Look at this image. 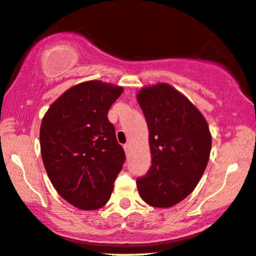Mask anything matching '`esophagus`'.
I'll use <instances>...</instances> for the list:
<instances>
[{
	"instance_id": "esophagus-1",
	"label": "esophagus",
	"mask_w": 256,
	"mask_h": 256,
	"mask_svg": "<svg viewBox=\"0 0 256 256\" xmlns=\"http://www.w3.org/2000/svg\"><path fill=\"white\" fill-rule=\"evenodd\" d=\"M124 150H125V152H126V154H128V151H130L131 150V145L130 144H125L124 145Z\"/></svg>"
}]
</instances>
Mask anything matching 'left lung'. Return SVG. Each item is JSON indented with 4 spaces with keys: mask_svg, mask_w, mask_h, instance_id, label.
Wrapping results in <instances>:
<instances>
[{
    "mask_svg": "<svg viewBox=\"0 0 256 256\" xmlns=\"http://www.w3.org/2000/svg\"><path fill=\"white\" fill-rule=\"evenodd\" d=\"M148 128L151 163L137 180L148 206L170 208L190 195L204 172L212 150L208 122L195 105L166 82L137 94Z\"/></svg>",
    "mask_w": 256,
    "mask_h": 256,
    "instance_id": "obj_1",
    "label": "left lung"
}]
</instances>
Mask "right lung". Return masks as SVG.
Returning a JSON list of instances; mask_svg holds the SVG:
<instances>
[{"mask_svg":"<svg viewBox=\"0 0 256 256\" xmlns=\"http://www.w3.org/2000/svg\"><path fill=\"white\" fill-rule=\"evenodd\" d=\"M122 87L90 80L70 87L48 108L40 128L44 166L59 195L82 210L104 206L125 152L108 118Z\"/></svg>","mask_w":256,"mask_h":256,"instance_id":"right-lung-1","label":"right lung"}]
</instances>
